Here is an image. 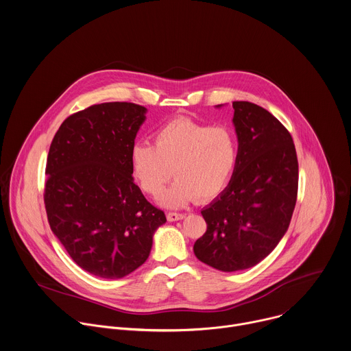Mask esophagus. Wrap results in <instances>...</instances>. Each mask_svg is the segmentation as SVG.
<instances>
[{"label":"esophagus","mask_w":351,"mask_h":351,"mask_svg":"<svg viewBox=\"0 0 351 351\" xmlns=\"http://www.w3.org/2000/svg\"><path fill=\"white\" fill-rule=\"evenodd\" d=\"M185 218V214H181V213H169L167 214V219L170 222H176V221H181Z\"/></svg>","instance_id":"1"}]
</instances>
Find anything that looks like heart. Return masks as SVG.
I'll return each mask as SVG.
<instances>
[{
    "label": "heart",
    "mask_w": 351,
    "mask_h": 351,
    "mask_svg": "<svg viewBox=\"0 0 351 351\" xmlns=\"http://www.w3.org/2000/svg\"><path fill=\"white\" fill-rule=\"evenodd\" d=\"M238 145L226 126H208L188 118L173 119L154 134V145L137 143L130 167L143 192L158 197L171 178L160 203L177 208L215 197L228 184L237 162Z\"/></svg>",
    "instance_id": "heart-1"
}]
</instances>
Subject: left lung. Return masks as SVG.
<instances>
[{"mask_svg": "<svg viewBox=\"0 0 351 351\" xmlns=\"http://www.w3.org/2000/svg\"><path fill=\"white\" fill-rule=\"evenodd\" d=\"M233 109V176L202 210L207 232L193 246L200 261L223 272L250 268L275 249L289 229L298 192V160L289 130L254 104L237 101Z\"/></svg>", "mask_w": 351, "mask_h": 351, "instance_id": "8db88e82", "label": "left lung"}]
</instances>
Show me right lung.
I'll list each match as a JSON object with an SVG mask.
<instances>
[{
    "mask_svg": "<svg viewBox=\"0 0 351 351\" xmlns=\"http://www.w3.org/2000/svg\"><path fill=\"white\" fill-rule=\"evenodd\" d=\"M147 109L128 102L90 106L57 130L46 163L51 232L84 271L119 279L149 256L166 222L133 182L130 151Z\"/></svg>",
    "mask_w": 351,
    "mask_h": 351,
    "instance_id": "right-lung-1",
    "label": "right lung"
}]
</instances>
